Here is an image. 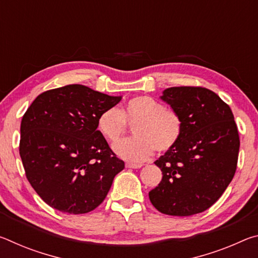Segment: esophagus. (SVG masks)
Instances as JSON below:
<instances>
[{
  "mask_svg": "<svg viewBox=\"0 0 258 258\" xmlns=\"http://www.w3.org/2000/svg\"><path fill=\"white\" fill-rule=\"evenodd\" d=\"M126 167H127V168H140V167H142V164H133V163H126Z\"/></svg>",
  "mask_w": 258,
  "mask_h": 258,
  "instance_id": "34e87169",
  "label": "esophagus"
}]
</instances>
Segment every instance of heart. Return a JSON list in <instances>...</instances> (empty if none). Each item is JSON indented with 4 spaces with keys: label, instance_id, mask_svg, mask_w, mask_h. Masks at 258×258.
Here are the masks:
<instances>
[{
    "label": "heart",
    "instance_id": "b5f03b06",
    "mask_svg": "<svg viewBox=\"0 0 258 258\" xmlns=\"http://www.w3.org/2000/svg\"><path fill=\"white\" fill-rule=\"evenodd\" d=\"M127 124H135V137L117 143L115 151L132 161L148 159L155 149L160 154L173 149L183 131L178 112L149 95L130 99L120 111L117 108L106 109L97 121L99 132L112 143L118 142L126 134Z\"/></svg>",
    "mask_w": 258,
    "mask_h": 258
}]
</instances>
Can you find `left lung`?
Instances as JSON below:
<instances>
[{"instance_id": "left-lung-1", "label": "left lung", "mask_w": 258, "mask_h": 258, "mask_svg": "<svg viewBox=\"0 0 258 258\" xmlns=\"http://www.w3.org/2000/svg\"><path fill=\"white\" fill-rule=\"evenodd\" d=\"M161 99L181 116L183 131L176 146L155 161L163 178L149 192L150 202L166 215L205 212L237 169L240 140L232 110L202 86L169 87Z\"/></svg>"}]
</instances>
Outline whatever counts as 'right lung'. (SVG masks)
Returning a JSON list of instances; mask_svg holds the SVG:
<instances>
[{
	"label": "right lung",
	"instance_id": "obj_1",
	"mask_svg": "<svg viewBox=\"0 0 258 258\" xmlns=\"http://www.w3.org/2000/svg\"><path fill=\"white\" fill-rule=\"evenodd\" d=\"M120 97L72 84L41 93L21 119L19 154L26 177L52 208L85 214L101 204L125 167L97 121Z\"/></svg>",
	"mask_w": 258,
	"mask_h": 258
}]
</instances>
